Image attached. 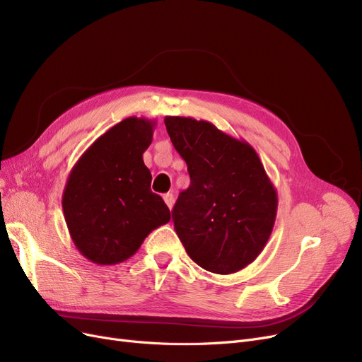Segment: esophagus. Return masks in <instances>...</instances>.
Here are the masks:
<instances>
[{
  "label": "esophagus",
  "mask_w": 362,
  "mask_h": 362,
  "mask_svg": "<svg viewBox=\"0 0 362 362\" xmlns=\"http://www.w3.org/2000/svg\"><path fill=\"white\" fill-rule=\"evenodd\" d=\"M163 198H164V201H165V204L168 206V209L171 210V207H173V202H175V197H173V194H164L163 195Z\"/></svg>",
  "instance_id": "34e87169"
}]
</instances>
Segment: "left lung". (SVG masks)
<instances>
[{"label":"left lung","instance_id":"8db88e82","mask_svg":"<svg viewBox=\"0 0 362 362\" xmlns=\"http://www.w3.org/2000/svg\"><path fill=\"white\" fill-rule=\"evenodd\" d=\"M164 122L191 176L171 211L186 253L214 274L241 271L262 253L276 217V191L259 155L209 121Z\"/></svg>","mask_w":362,"mask_h":362}]
</instances>
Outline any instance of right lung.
<instances>
[{"mask_svg":"<svg viewBox=\"0 0 362 362\" xmlns=\"http://www.w3.org/2000/svg\"><path fill=\"white\" fill-rule=\"evenodd\" d=\"M155 121L125 118L109 129L76 161L65 185L62 207L71 238L96 264L130 259L148 235L170 222V210L151 191L144 152Z\"/></svg>","mask_w":362,"mask_h":362,"instance_id":"obj_1","label":"right lung"}]
</instances>
